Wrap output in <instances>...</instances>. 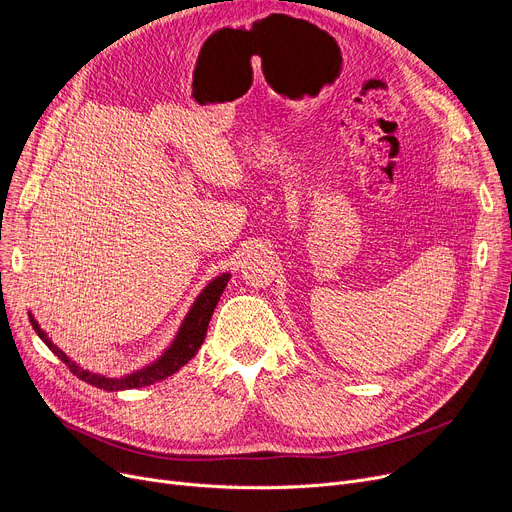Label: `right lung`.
<instances>
[{
	"label": "right lung",
	"mask_w": 512,
	"mask_h": 512,
	"mask_svg": "<svg viewBox=\"0 0 512 512\" xmlns=\"http://www.w3.org/2000/svg\"><path fill=\"white\" fill-rule=\"evenodd\" d=\"M228 280H230L228 272L220 274L218 278H213L199 292V297L195 299L191 309H188V313L182 319V324H180L174 340L170 342V346L166 348V351L161 353L153 363L145 365L143 369L132 371L128 375H122V378H107V375L93 373V371H89L85 367H80L64 351H60L56 344L51 342V338L41 330L39 321L33 317V313H29V317H31V326L37 332V336L49 346V351L53 355H56L58 359H62L70 367V371L76 375V378H80V380L95 386V388L107 390V392L143 388V386H151L155 382H161V380L170 378L172 373H176L182 365H186L188 361H191L197 355V351H199L203 340H205L207 326H209V319L213 315V309H215V305H218L224 288L228 286Z\"/></svg>",
	"instance_id": "right-lung-1"
}]
</instances>
